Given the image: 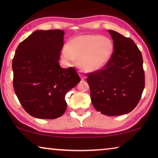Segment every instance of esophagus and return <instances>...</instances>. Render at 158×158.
I'll return each mask as SVG.
<instances>
[{
  "mask_svg": "<svg viewBox=\"0 0 158 158\" xmlns=\"http://www.w3.org/2000/svg\"><path fill=\"white\" fill-rule=\"evenodd\" d=\"M80 77H81V79L82 80V81H84V80L85 79V77L84 76V75H82V74H80Z\"/></svg>",
  "mask_w": 158,
  "mask_h": 158,
  "instance_id": "obj_1",
  "label": "esophagus"
}]
</instances>
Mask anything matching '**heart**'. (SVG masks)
I'll list each match as a JSON object with an SVG mask.
<instances>
[{
    "mask_svg": "<svg viewBox=\"0 0 158 158\" xmlns=\"http://www.w3.org/2000/svg\"><path fill=\"white\" fill-rule=\"evenodd\" d=\"M110 39L99 35H83L69 41L62 49L63 59L68 63L79 58V65L85 72L93 73L105 67L114 53Z\"/></svg>",
    "mask_w": 158,
    "mask_h": 158,
    "instance_id": "heart-1",
    "label": "heart"
}]
</instances>
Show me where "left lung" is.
Here are the masks:
<instances>
[{
    "label": "left lung",
    "instance_id": "1",
    "mask_svg": "<svg viewBox=\"0 0 158 158\" xmlns=\"http://www.w3.org/2000/svg\"><path fill=\"white\" fill-rule=\"evenodd\" d=\"M114 42L112 56L101 69L88 73L93 106L106 116L132 111L145 86L143 58L132 39L108 30Z\"/></svg>",
    "mask_w": 158,
    "mask_h": 158
}]
</instances>
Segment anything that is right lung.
<instances>
[{
    "mask_svg": "<svg viewBox=\"0 0 158 158\" xmlns=\"http://www.w3.org/2000/svg\"><path fill=\"white\" fill-rule=\"evenodd\" d=\"M64 31H36L19 44L12 59L13 87L21 106L37 118L54 119L65 111L66 93L81 81L75 68L58 60Z\"/></svg>",
    "mask_w": 158,
    "mask_h": 158,
    "instance_id": "1",
    "label": "right lung"
}]
</instances>
